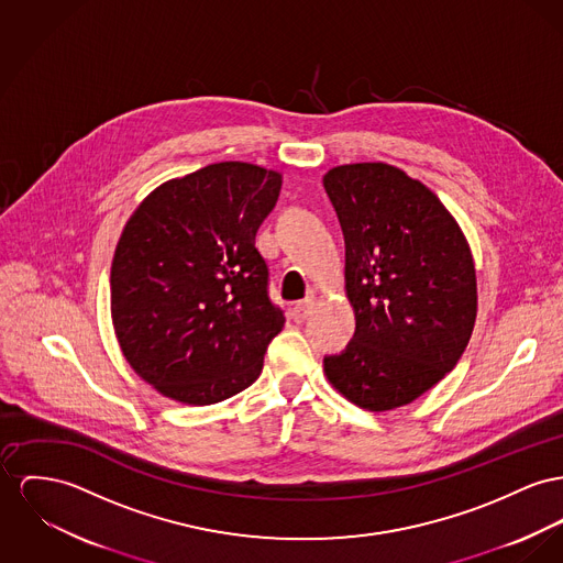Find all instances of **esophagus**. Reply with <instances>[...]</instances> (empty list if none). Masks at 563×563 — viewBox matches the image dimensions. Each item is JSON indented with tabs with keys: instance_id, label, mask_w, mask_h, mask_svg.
<instances>
[{
	"instance_id": "1",
	"label": "esophagus",
	"mask_w": 563,
	"mask_h": 563,
	"mask_svg": "<svg viewBox=\"0 0 563 563\" xmlns=\"http://www.w3.org/2000/svg\"><path fill=\"white\" fill-rule=\"evenodd\" d=\"M313 305H316V300L313 297H307V299L299 300L295 307H292V311H290V316H292V320L300 324V322H305L307 318H309V313H311V309H313Z\"/></svg>"
}]
</instances>
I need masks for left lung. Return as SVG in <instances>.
I'll use <instances>...</instances> for the list:
<instances>
[{
  "label": "left lung",
  "mask_w": 563,
  "mask_h": 563,
  "mask_svg": "<svg viewBox=\"0 0 563 563\" xmlns=\"http://www.w3.org/2000/svg\"><path fill=\"white\" fill-rule=\"evenodd\" d=\"M324 189L345 241V295L356 331L324 374L369 412L412 404L454 369L478 292L463 230L440 198L384 162L335 166Z\"/></svg>",
  "instance_id": "obj_1"
}]
</instances>
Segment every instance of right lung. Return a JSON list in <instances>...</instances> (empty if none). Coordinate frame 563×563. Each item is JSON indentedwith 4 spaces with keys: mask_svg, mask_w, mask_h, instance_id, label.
<instances>
[{
    "mask_svg": "<svg viewBox=\"0 0 563 563\" xmlns=\"http://www.w3.org/2000/svg\"><path fill=\"white\" fill-rule=\"evenodd\" d=\"M282 175L209 164L153 189L123 228L111 266V316L130 367L168 399L211 406L263 372L284 329L268 299L256 232Z\"/></svg>",
    "mask_w": 563,
    "mask_h": 563,
    "instance_id": "add662e5",
    "label": "right lung"
}]
</instances>
